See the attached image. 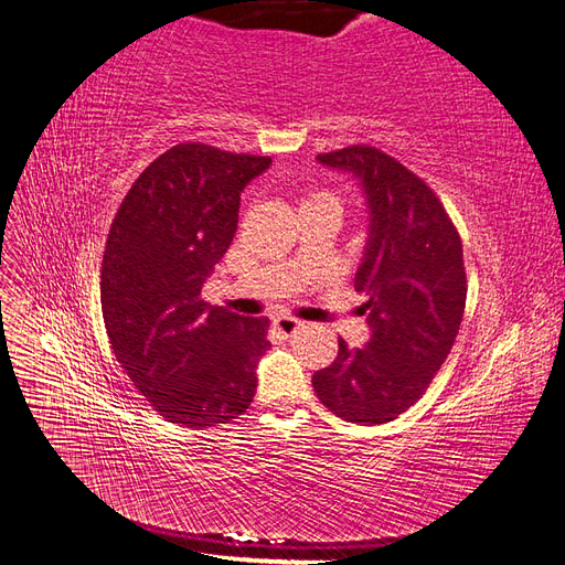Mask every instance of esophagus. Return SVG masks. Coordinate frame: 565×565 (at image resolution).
I'll list each match as a JSON object with an SVG mask.
<instances>
[{
	"label": "esophagus",
	"instance_id": "esophagus-1",
	"mask_svg": "<svg viewBox=\"0 0 565 565\" xmlns=\"http://www.w3.org/2000/svg\"><path fill=\"white\" fill-rule=\"evenodd\" d=\"M299 324H301V320H297V318H292V316H278L276 320H273V328H276L280 334H285V337H289V334H295L297 330H299Z\"/></svg>",
	"mask_w": 565,
	"mask_h": 565
}]
</instances>
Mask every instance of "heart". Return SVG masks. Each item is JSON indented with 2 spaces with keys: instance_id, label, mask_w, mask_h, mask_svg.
I'll return each mask as SVG.
<instances>
[{
  "instance_id": "b5f03b06",
  "label": "heart",
  "mask_w": 565,
  "mask_h": 565,
  "mask_svg": "<svg viewBox=\"0 0 565 565\" xmlns=\"http://www.w3.org/2000/svg\"><path fill=\"white\" fill-rule=\"evenodd\" d=\"M303 202H332V204H339L337 198L332 193H328V191H313V193H309V198H306Z\"/></svg>"
}]
</instances>
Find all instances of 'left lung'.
Instances as JSON below:
<instances>
[{"label": "left lung", "instance_id": "1", "mask_svg": "<svg viewBox=\"0 0 565 565\" xmlns=\"http://www.w3.org/2000/svg\"><path fill=\"white\" fill-rule=\"evenodd\" d=\"M318 160L365 188L372 224L355 289L370 297L372 337L365 349L339 339L313 388L341 419L386 424L424 396L455 344L467 306L461 237L434 188L384 150L358 143Z\"/></svg>", "mask_w": 565, "mask_h": 565}]
</instances>
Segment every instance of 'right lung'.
I'll return each instance as SVG.
<instances>
[{
	"instance_id": "obj_1",
	"label": "right lung",
	"mask_w": 565,
	"mask_h": 565,
	"mask_svg": "<svg viewBox=\"0 0 565 565\" xmlns=\"http://www.w3.org/2000/svg\"><path fill=\"white\" fill-rule=\"evenodd\" d=\"M270 158L179 143L152 160L113 218L100 264V311L117 363L172 424L210 429L249 407L268 318L202 299L226 254L241 191Z\"/></svg>"
}]
</instances>
